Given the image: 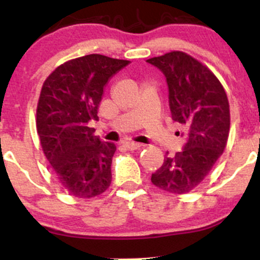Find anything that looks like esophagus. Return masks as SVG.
Here are the masks:
<instances>
[{
    "instance_id": "obj_1",
    "label": "esophagus",
    "mask_w": 260,
    "mask_h": 260,
    "mask_svg": "<svg viewBox=\"0 0 260 260\" xmlns=\"http://www.w3.org/2000/svg\"><path fill=\"white\" fill-rule=\"evenodd\" d=\"M124 147L129 149V150H136V149H139L142 147V144H140V143L131 142V140H128V142H124Z\"/></svg>"
}]
</instances>
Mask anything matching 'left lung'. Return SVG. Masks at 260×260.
<instances>
[{"label":"left lung","mask_w":260,"mask_h":260,"mask_svg":"<svg viewBox=\"0 0 260 260\" xmlns=\"http://www.w3.org/2000/svg\"><path fill=\"white\" fill-rule=\"evenodd\" d=\"M147 62L165 76L171 117L182 124L181 136L186 138L183 149L165 157L162 166L151 175V182L166 192L184 194L207 177L225 150L229 100L214 73L187 53L172 51Z\"/></svg>","instance_id":"obj_1"}]
</instances>
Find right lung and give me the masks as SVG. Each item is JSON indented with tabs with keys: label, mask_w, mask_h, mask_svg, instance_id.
Listing matches in <instances>:
<instances>
[{
	"label": "right lung",
	"mask_w": 260,
	"mask_h": 260,
	"mask_svg": "<svg viewBox=\"0 0 260 260\" xmlns=\"http://www.w3.org/2000/svg\"><path fill=\"white\" fill-rule=\"evenodd\" d=\"M126 59L86 55L71 59L47 77L37 109V129L45 156L62 189L77 198L104 193L112 180L113 143L94 136L104 89Z\"/></svg>",
	"instance_id": "right-lung-1"
}]
</instances>
